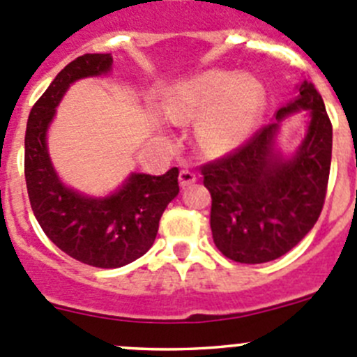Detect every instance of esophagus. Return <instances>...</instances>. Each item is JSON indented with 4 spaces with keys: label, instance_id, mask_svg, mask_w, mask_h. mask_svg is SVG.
I'll list each match as a JSON object with an SVG mask.
<instances>
[{
    "label": "esophagus",
    "instance_id": "obj_1",
    "mask_svg": "<svg viewBox=\"0 0 357 357\" xmlns=\"http://www.w3.org/2000/svg\"><path fill=\"white\" fill-rule=\"evenodd\" d=\"M178 182H181V188H188V185L195 184L196 175L192 172H189V169H182V172L178 173Z\"/></svg>",
    "mask_w": 357,
    "mask_h": 357
}]
</instances>
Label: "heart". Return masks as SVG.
<instances>
[{
  "mask_svg": "<svg viewBox=\"0 0 357 357\" xmlns=\"http://www.w3.org/2000/svg\"><path fill=\"white\" fill-rule=\"evenodd\" d=\"M263 86L252 75L208 70L185 82L166 112L173 121L202 115L196 138L208 154H227L247 140L263 108Z\"/></svg>",
  "mask_w": 357,
  "mask_h": 357,
  "instance_id": "obj_1",
  "label": "heart"
}]
</instances>
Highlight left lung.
Here are the masks:
<instances>
[{
  "label": "left lung",
  "instance_id": "obj_1",
  "mask_svg": "<svg viewBox=\"0 0 357 357\" xmlns=\"http://www.w3.org/2000/svg\"><path fill=\"white\" fill-rule=\"evenodd\" d=\"M298 98L277 112L231 154L202 166L212 196L210 227L217 249L236 263L259 264L289 252L321 215L328 189L333 128L314 84L303 80ZM309 110L304 142L291 158L274 149L280 122Z\"/></svg>",
  "mask_w": 357,
  "mask_h": 357
}]
</instances>
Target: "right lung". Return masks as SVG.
I'll return each mask as SVG.
<instances>
[{"instance_id":"1","label":"right lung","mask_w":357,"mask_h":357,"mask_svg":"<svg viewBox=\"0 0 357 357\" xmlns=\"http://www.w3.org/2000/svg\"><path fill=\"white\" fill-rule=\"evenodd\" d=\"M110 54H84L57 73L28 119L24 175L29 203L43 233L63 252L96 268H119L154 243L159 219L178 195V168L165 175L131 173L105 198L86 196L59 181L47 149V131L70 84L112 70Z\"/></svg>"}]
</instances>
